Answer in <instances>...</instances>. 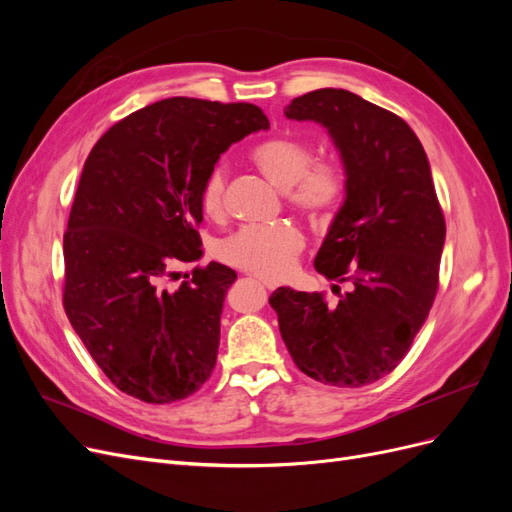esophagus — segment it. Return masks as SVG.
<instances>
[{"label":"esophagus","mask_w":512,"mask_h":512,"mask_svg":"<svg viewBox=\"0 0 512 512\" xmlns=\"http://www.w3.org/2000/svg\"><path fill=\"white\" fill-rule=\"evenodd\" d=\"M258 282H260L262 286H265L267 290H275V288H277V284H275L273 280H265V277H258Z\"/></svg>","instance_id":"esophagus-1"}]
</instances>
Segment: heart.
<instances>
[{
	"instance_id": "1",
	"label": "heart",
	"mask_w": 512,
	"mask_h": 512,
	"mask_svg": "<svg viewBox=\"0 0 512 512\" xmlns=\"http://www.w3.org/2000/svg\"><path fill=\"white\" fill-rule=\"evenodd\" d=\"M256 168L280 188L288 190L290 203L312 218H329L346 198V173L337 160H314V143L309 138L282 132L260 141L252 153ZM200 207L211 218H220L226 207V166H211L200 185ZM303 250L301 230L290 222L265 226H243L226 237L215 254L226 265L280 277L294 265Z\"/></svg>"
}]
</instances>
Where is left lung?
Segmentation results:
<instances>
[{"instance_id": "8db88e82", "label": "left lung", "mask_w": 512, "mask_h": 512, "mask_svg": "<svg viewBox=\"0 0 512 512\" xmlns=\"http://www.w3.org/2000/svg\"><path fill=\"white\" fill-rule=\"evenodd\" d=\"M284 115L327 128L344 162L346 198L314 267L350 290L329 305L320 292L277 288L269 303L303 374L356 389L391 374L429 316L444 215L425 149L395 113L327 87L294 98Z\"/></svg>"}]
</instances>
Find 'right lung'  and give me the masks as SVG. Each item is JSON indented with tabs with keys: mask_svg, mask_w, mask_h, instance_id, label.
<instances>
[{
	"mask_svg": "<svg viewBox=\"0 0 512 512\" xmlns=\"http://www.w3.org/2000/svg\"><path fill=\"white\" fill-rule=\"evenodd\" d=\"M267 128L254 104L168 98L117 121L91 149L64 235V309L119 391L173 404L209 380L237 273L209 262L177 288L166 275L203 256L196 226L211 166Z\"/></svg>",
	"mask_w": 512,
	"mask_h": 512,
	"instance_id": "obj_1",
	"label": "right lung"
}]
</instances>
